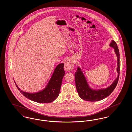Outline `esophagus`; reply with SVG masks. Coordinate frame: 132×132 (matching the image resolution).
<instances>
[{
    "mask_svg": "<svg viewBox=\"0 0 132 132\" xmlns=\"http://www.w3.org/2000/svg\"><path fill=\"white\" fill-rule=\"evenodd\" d=\"M73 67L74 61L71 59L67 60L64 64V69L66 71H71L73 69Z\"/></svg>",
    "mask_w": 132,
    "mask_h": 132,
    "instance_id": "34e87169",
    "label": "esophagus"
}]
</instances>
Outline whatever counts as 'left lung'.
<instances>
[{
	"mask_svg": "<svg viewBox=\"0 0 132 132\" xmlns=\"http://www.w3.org/2000/svg\"><path fill=\"white\" fill-rule=\"evenodd\" d=\"M113 47L117 58V72L118 76L112 84L108 87L102 89H94L89 87L81 69L78 67L75 74L76 87L79 96L83 100L89 101H101L112 93L117 86L120 73V54L119 50L116 42L112 40L109 44Z\"/></svg>",
	"mask_w": 132,
	"mask_h": 132,
	"instance_id": "1",
	"label": "left lung"
}]
</instances>
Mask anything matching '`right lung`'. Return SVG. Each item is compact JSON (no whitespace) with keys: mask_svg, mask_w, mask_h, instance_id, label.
<instances>
[{"mask_svg":"<svg viewBox=\"0 0 132 132\" xmlns=\"http://www.w3.org/2000/svg\"><path fill=\"white\" fill-rule=\"evenodd\" d=\"M63 67L64 63L58 64L54 69L46 87L37 93H29L22 91L15 82L16 86L20 93L27 98L38 103H50L55 101L59 94L62 80L65 75Z\"/></svg>","mask_w":132,"mask_h":132,"instance_id":"1","label":"right lung"}]
</instances>
